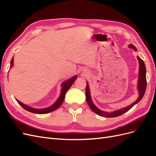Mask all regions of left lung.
Listing matches in <instances>:
<instances>
[{
    "label": "left lung",
    "instance_id": "left-lung-1",
    "mask_svg": "<svg viewBox=\"0 0 156 156\" xmlns=\"http://www.w3.org/2000/svg\"><path fill=\"white\" fill-rule=\"evenodd\" d=\"M129 48H131L134 49L135 51L136 50L135 48V47L133 45H130L129 46ZM137 59L139 60V84H138V89H139V98L136 100L135 102H133L132 104L128 107L121 108L120 110H117L115 111V112H112L111 113H108L107 112H104L102 111L101 110L98 108L93 103L90 95V90H89V87H88V83H87V87H86V100L88 103V104L89 107H90L92 111L94 112L98 115L103 116V117H106V118H110V117H116L120 116L122 115H123L124 113L126 112L127 111H128L130 108L133 107L136 103H139L141 99L143 98V97L144 95V93L146 92V84H147V82H146V66L144 61L141 59L140 57H137Z\"/></svg>",
    "mask_w": 156,
    "mask_h": 156
}]
</instances>
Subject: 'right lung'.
<instances>
[{"instance_id": "obj_1", "label": "right lung", "mask_w": 156, "mask_h": 156, "mask_svg": "<svg viewBox=\"0 0 156 156\" xmlns=\"http://www.w3.org/2000/svg\"><path fill=\"white\" fill-rule=\"evenodd\" d=\"M13 58H12V60H11V63H10V68L13 66ZM77 79V76L75 75V76L73 77L72 78H71L70 79L68 80V81H65L64 83H62V91H61V94H60V96L59 97V98L58 99V100L56 101L54 104L48 108H41V109H36V108H32L30 107L27 106L25 104H23V103H21L20 101L17 100V103L20 104L24 109L27 110V111H29L33 113H36V114H45V113H49L51 112H53L55 110L57 109V108L62 105V102L64 100V98H65V95H66V93L67 92V91L69 90V88L72 87V85L73 84V83L75 82V80Z\"/></svg>"}]
</instances>
